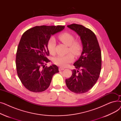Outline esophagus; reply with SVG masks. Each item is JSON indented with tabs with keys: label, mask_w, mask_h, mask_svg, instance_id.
Here are the masks:
<instances>
[{
	"label": "esophagus",
	"mask_w": 121,
	"mask_h": 121,
	"mask_svg": "<svg viewBox=\"0 0 121 121\" xmlns=\"http://www.w3.org/2000/svg\"><path fill=\"white\" fill-rule=\"evenodd\" d=\"M64 68H62V67H60L59 68V71H63V70H64Z\"/></svg>",
	"instance_id": "esophagus-1"
}]
</instances>
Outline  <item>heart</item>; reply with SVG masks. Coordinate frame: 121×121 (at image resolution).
<instances>
[{
	"instance_id": "b5f03b06",
	"label": "heart",
	"mask_w": 121,
	"mask_h": 121,
	"mask_svg": "<svg viewBox=\"0 0 121 121\" xmlns=\"http://www.w3.org/2000/svg\"><path fill=\"white\" fill-rule=\"evenodd\" d=\"M59 40L63 43L69 47L68 53L65 55H60L55 57L53 59V62L55 64L61 67H66L69 63L74 60V54L76 57L80 56L83 50V45L81 42L78 40H74V36L72 33L68 32H64L58 36ZM56 47V41L52 37H50L47 43V49L49 53L53 55L55 53Z\"/></svg>"
}]
</instances>
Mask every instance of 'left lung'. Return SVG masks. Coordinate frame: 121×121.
<instances>
[{
  "instance_id": "8db88e82",
  "label": "left lung",
  "mask_w": 121,
  "mask_h": 121,
  "mask_svg": "<svg viewBox=\"0 0 121 121\" xmlns=\"http://www.w3.org/2000/svg\"><path fill=\"white\" fill-rule=\"evenodd\" d=\"M67 26L74 30L80 37L83 51L79 59L73 65L72 75L66 79L68 88L76 94L85 93L94 86L100 73L101 50L97 38L90 29L80 24H72Z\"/></svg>"
}]
</instances>
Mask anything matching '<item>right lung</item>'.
I'll return each mask as SVG.
<instances>
[{"label": "right lung", "mask_w": 121, "mask_h": 121, "mask_svg": "<svg viewBox=\"0 0 121 121\" xmlns=\"http://www.w3.org/2000/svg\"><path fill=\"white\" fill-rule=\"evenodd\" d=\"M64 26H36L26 30L18 43L16 58L18 77L29 91L42 92L50 85L53 75L59 72L53 65L45 67L50 62L47 43L50 36L64 29Z\"/></svg>", "instance_id": "add662e5"}]
</instances>
